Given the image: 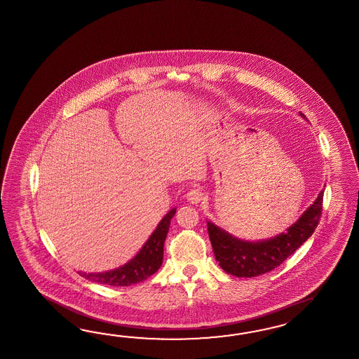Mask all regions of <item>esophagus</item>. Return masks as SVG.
I'll return each instance as SVG.
<instances>
[{
	"label": "esophagus",
	"mask_w": 359,
	"mask_h": 359,
	"mask_svg": "<svg viewBox=\"0 0 359 359\" xmlns=\"http://www.w3.org/2000/svg\"><path fill=\"white\" fill-rule=\"evenodd\" d=\"M203 198V193L200 189H191L187 193V200L191 203H198Z\"/></svg>",
	"instance_id": "1"
}]
</instances>
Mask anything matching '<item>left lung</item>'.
<instances>
[{"mask_svg": "<svg viewBox=\"0 0 359 359\" xmlns=\"http://www.w3.org/2000/svg\"><path fill=\"white\" fill-rule=\"evenodd\" d=\"M323 193L318 194L314 203L287 232L269 240L245 241L208 222L211 246L219 266L236 278H254L276 269L314 233L322 215Z\"/></svg>", "mask_w": 359, "mask_h": 359, "instance_id": "1", "label": "left lung"}]
</instances>
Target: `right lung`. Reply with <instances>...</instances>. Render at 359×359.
I'll return each instance as SVG.
<instances>
[{"mask_svg":"<svg viewBox=\"0 0 359 359\" xmlns=\"http://www.w3.org/2000/svg\"><path fill=\"white\" fill-rule=\"evenodd\" d=\"M175 212L176 209L167 212L165 218L159 222L154 232L149 237L148 241L141 248L140 252L136 254L130 262L111 271L97 273L79 272L80 275L90 281L113 287H128L131 284L148 279L149 276H151L159 270L161 264L163 262V244L166 240L171 219L175 215Z\"/></svg>","mask_w":359,"mask_h":359,"instance_id":"obj_1","label":"right lung"}]
</instances>
